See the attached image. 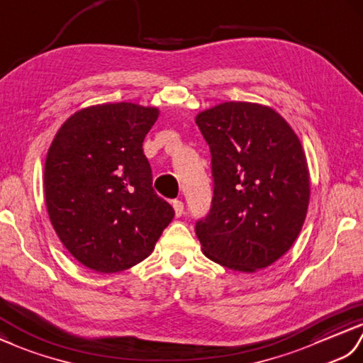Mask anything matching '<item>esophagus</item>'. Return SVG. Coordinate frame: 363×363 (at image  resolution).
<instances>
[{
	"label": "esophagus",
	"instance_id": "esophagus-1",
	"mask_svg": "<svg viewBox=\"0 0 363 363\" xmlns=\"http://www.w3.org/2000/svg\"><path fill=\"white\" fill-rule=\"evenodd\" d=\"M172 206H174V211H175V216H177V217H180V216L183 214V209H184L183 203L180 202V200H174V202H172Z\"/></svg>",
	"mask_w": 363,
	"mask_h": 363
}]
</instances>
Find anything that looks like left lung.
<instances>
[{
	"mask_svg": "<svg viewBox=\"0 0 363 363\" xmlns=\"http://www.w3.org/2000/svg\"><path fill=\"white\" fill-rule=\"evenodd\" d=\"M211 150L214 196L196 235L209 259L253 273L294 245L308 213L311 177L294 128L255 102H222L196 116Z\"/></svg>",
	"mask_w": 363,
	"mask_h": 363,
	"instance_id": "left-lung-1",
	"label": "left lung"
}]
</instances>
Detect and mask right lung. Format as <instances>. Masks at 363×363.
I'll return each mask as SVG.
<instances>
[{
	"label": "right lung",
	"instance_id": "add662e5",
	"mask_svg": "<svg viewBox=\"0 0 363 363\" xmlns=\"http://www.w3.org/2000/svg\"><path fill=\"white\" fill-rule=\"evenodd\" d=\"M157 107L98 104L71 115L45 163V202L62 244L86 269L124 272L154 252L174 209L152 188L143 141Z\"/></svg>",
	"mask_w": 363,
	"mask_h": 363
}]
</instances>
